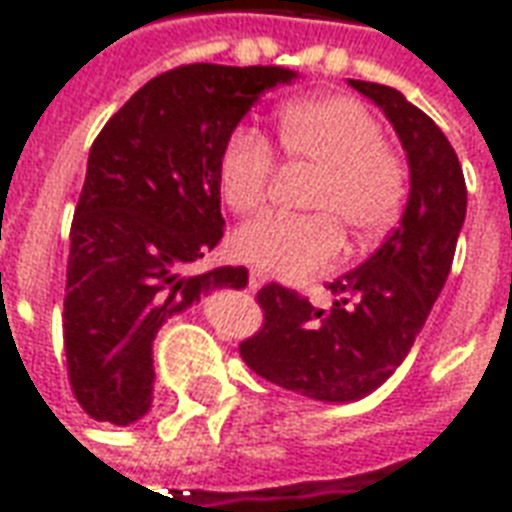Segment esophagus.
Segmentation results:
<instances>
[{"label": "esophagus", "mask_w": 512, "mask_h": 512, "mask_svg": "<svg viewBox=\"0 0 512 512\" xmlns=\"http://www.w3.org/2000/svg\"><path fill=\"white\" fill-rule=\"evenodd\" d=\"M263 282H266V277H263L260 271H255V268H252V271H249V288L257 290L260 285H263Z\"/></svg>", "instance_id": "34e87169"}]
</instances>
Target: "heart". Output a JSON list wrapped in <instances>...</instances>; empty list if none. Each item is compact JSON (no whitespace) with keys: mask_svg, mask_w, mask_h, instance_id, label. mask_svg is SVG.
<instances>
[{"mask_svg":"<svg viewBox=\"0 0 512 512\" xmlns=\"http://www.w3.org/2000/svg\"><path fill=\"white\" fill-rule=\"evenodd\" d=\"M282 156L312 169L301 205L310 213H268L233 235V252L249 266L282 279H304L332 268L345 235L373 244L395 224L406 202L408 169L384 126L351 95H318L290 104L279 117ZM274 147L255 128H235L219 153V194L233 213L266 205L274 183Z\"/></svg>","mask_w":512,"mask_h":512,"instance_id":"heart-1","label":"heart"}]
</instances>
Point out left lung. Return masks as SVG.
<instances>
[{
  "mask_svg": "<svg viewBox=\"0 0 512 512\" xmlns=\"http://www.w3.org/2000/svg\"><path fill=\"white\" fill-rule=\"evenodd\" d=\"M395 126L411 169L403 219L370 260L326 288L332 310L268 282L257 290L263 326L238 345L257 376L299 395L348 403L370 395L406 359L450 274L466 216L461 161L441 128L403 95L351 79Z\"/></svg>",
  "mask_w": 512,
  "mask_h": 512,
  "instance_id": "1",
  "label": "left lung"
}]
</instances>
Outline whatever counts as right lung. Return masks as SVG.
Instances as JSON below:
<instances>
[{
	"mask_svg": "<svg viewBox=\"0 0 512 512\" xmlns=\"http://www.w3.org/2000/svg\"><path fill=\"white\" fill-rule=\"evenodd\" d=\"M290 79L274 65H180L136 90L95 136L71 222L62 340L73 397L98 422L147 414L153 340L169 315L246 285L241 266L189 268L224 235V139Z\"/></svg>",
	"mask_w": 512,
	"mask_h": 512,
	"instance_id": "add662e5",
	"label": "right lung"
}]
</instances>
